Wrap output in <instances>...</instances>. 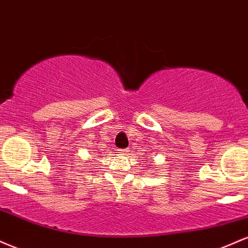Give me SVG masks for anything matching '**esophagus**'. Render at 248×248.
Instances as JSON below:
<instances>
[{
    "label": "esophagus",
    "mask_w": 248,
    "mask_h": 248,
    "mask_svg": "<svg viewBox=\"0 0 248 248\" xmlns=\"http://www.w3.org/2000/svg\"><path fill=\"white\" fill-rule=\"evenodd\" d=\"M129 152H130V150H121V151H119V153H121L122 155H127Z\"/></svg>",
    "instance_id": "34e87169"
}]
</instances>
